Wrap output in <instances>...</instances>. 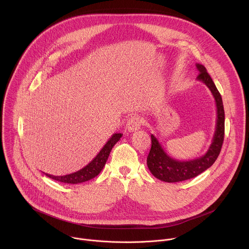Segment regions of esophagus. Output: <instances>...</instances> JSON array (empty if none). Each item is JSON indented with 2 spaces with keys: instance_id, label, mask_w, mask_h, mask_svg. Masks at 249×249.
<instances>
[{
  "instance_id": "obj_1",
  "label": "esophagus",
  "mask_w": 249,
  "mask_h": 249,
  "mask_svg": "<svg viewBox=\"0 0 249 249\" xmlns=\"http://www.w3.org/2000/svg\"><path fill=\"white\" fill-rule=\"evenodd\" d=\"M141 125H142V119L137 115H133L128 119L126 124V129L129 132H134L139 130L141 128Z\"/></svg>"
}]
</instances>
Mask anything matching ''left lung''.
<instances>
[{"label": "left lung", "instance_id": "obj_1", "mask_svg": "<svg viewBox=\"0 0 249 249\" xmlns=\"http://www.w3.org/2000/svg\"><path fill=\"white\" fill-rule=\"evenodd\" d=\"M199 74L197 80L204 83L211 90L215 98L217 106V123L212 144L207 153L191 160H177L169 157L158 139L152 134V148L147 158V164L152 174L158 179L164 182L184 181L199 175L214 163L220 155L224 136H225V110L222 96L217 89L214 82L208 74L206 68L201 64H196Z\"/></svg>", "mask_w": 249, "mask_h": 249}]
</instances>
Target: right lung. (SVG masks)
<instances>
[{
    "mask_svg": "<svg viewBox=\"0 0 249 249\" xmlns=\"http://www.w3.org/2000/svg\"><path fill=\"white\" fill-rule=\"evenodd\" d=\"M121 137H122L121 133L113 134L112 137L107 142H106V144L103 146V148L100 150V152L96 155V157L88 165H86L82 169H80L76 172H73V173L61 175V176H55V175H51L48 173H45V175L50 177V178H52L54 180H57V181L63 182V183H69V184H78V183L86 182L88 180L94 178V177L97 176L100 173V171L102 170L103 166L106 163V160H107V159L109 157V154H110L112 148L120 140Z\"/></svg>",
    "mask_w": 249,
    "mask_h": 249,
    "instance_id": "obj_1",
    "label": "right lung"
}]
</instances>
